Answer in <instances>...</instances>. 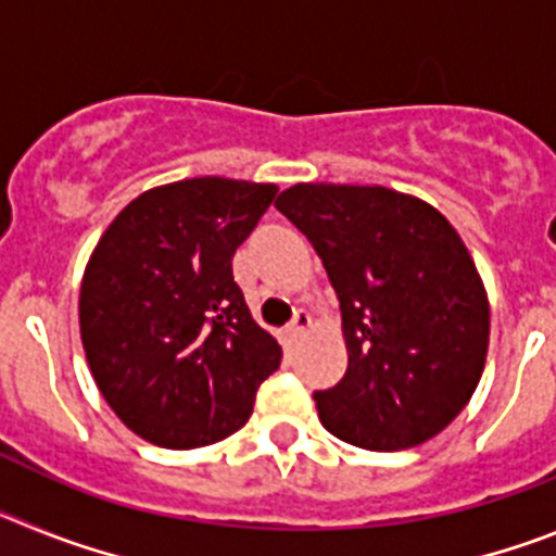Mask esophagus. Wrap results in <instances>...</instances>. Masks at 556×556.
<instances>
[{
    "instance_id": "esophagus-1",
    "label": "esophagus",
    "mask_w": 556,
    "mask_h": 556,
    "mask_svg": "<svg viewBox=\"0 0 556 556\" xmlns=\"http://www.w3.org/2000/svg\"><path fill=\"white\" fill-rule=\"evenodd\" d=\"M308 328H312V317H308L306 312H298L294 314L292 326L283 331V339H287L289 345H292V342H301V339L308 333Z\"/></svg>"
}]
</instances>
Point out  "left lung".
<instances>
[{
  "instance_id": "obj_1",
  "label": "left lung",
  "mask_w": 556,
  "mask_h": 556,
  "mask_svg": "<svg viewBox=\"0 0 556 556\" xmlns=\"http://www.w3.org/2000/svg\"><path fill=\"white\" fill-rule=\"evenodd\" d=\"M275 208L308 236L342 308L348 370L314 392L323 426L367 451L448 429L490 345L488 289L454 225L387 186L294 184Z\"/></svg>"
}]
</instances>
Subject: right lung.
<instances>
[{
	"instance_id": "obj_1",
	"label": "right lung",
	"mask_w": 556,
	"mask_h": 556,
	"mask_svg": "<svg viewBox=\"0 0 556 556\" xmlns=\"http://www.w3.org/2000/svg\"><path fill=\"white\" fill-rule=\"evenodd\" d=\"M275 191L217 175L155 186L91 250L83 351L113 415L147 443L186 451L236 434L281 365L230 269Z\"/></svg>"
}]
</instances>
